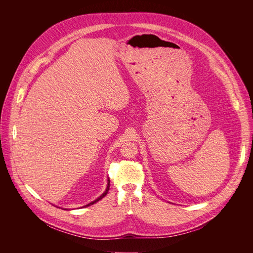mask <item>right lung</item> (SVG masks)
Returning a JSON list of instances; mask_svg holds the SVG:
<instances>
[{"instance_id": "obj_1", "label": "right lung", "mask_w": 253, "mask_h": 253, "mask_svg": "<svg viewBox=\"0 0 253 253\" xmlns=\"http://www.w3.org/2000/svg\"><path fill=\"white\" fill-rule=\"evenodd\" d=\"M109 187H110V180L108 179V183H107V187H106V190L104 191V193L101 195V196H99L96 200H94V201H92V202H90L89 204H87V205H85V206H83V207H87V206H90V205H92V204H94V203H96L97 201H99V200H101L103 197H105L106 196V194L108 193V191H109Z\"/></svg>"}]
</instances>
